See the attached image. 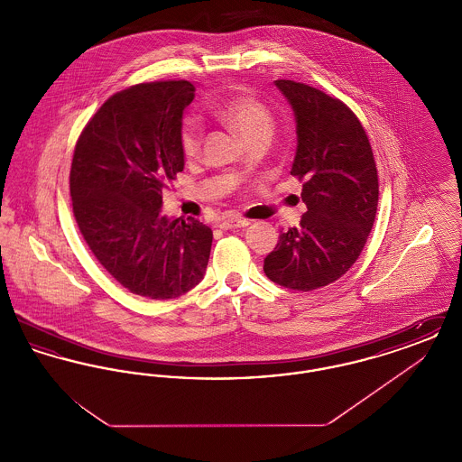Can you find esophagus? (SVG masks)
<instances>
[{
	"label": "esophagus",
	"instance_id": "1",
	"mask_svg": "<svg viewBox=\"0 0 462 462\" xmlns=\"http://www.w3.org/2000/svg\"><path fill=\"white\" fill-rule=\"evenodd\" d=\"M251 221L245 218H239V217H228L220 221V228L223 230H230V228H241V226H247Z\"/></svg>",
	"mask_w": 462,
	"mask_h": 462
}]
</instances>
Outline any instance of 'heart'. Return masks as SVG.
<instances>
[{"label": "heart", "mask_w": 462, "mask_h": 462, "mask_svg": "<svg viewBox=\"0 0 462 462\" xmlns=\"http://www.w3.org/2000/svg\"><path fill=\"white\" fill-rule=\"evenodd\" d=\"M213 114L223 125L241 134L245 142L268 138L273 133V116L262 100L253 95H236L221 102ZM204 128L198 117H187L180 130V149L187 159H194L200 152Z\"/></svg>", "instance_id": "1"}]
</instances>
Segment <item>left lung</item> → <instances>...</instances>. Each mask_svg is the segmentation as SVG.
I'll return each instance as SVG.
<instances>
[{
  "label": "left lung",
  "instance_id": "1",
  "mask_svg": "<svg viewBox=\"0 0 462 462\" xmlns=\"http://www.w3.org/2000/svg\"><path fill=\"white\" fill-rule=\"evenodd\" d=\"M275 87L294 110L291 175L303 181L307 213L279 236L263 270L279 286L313 291L343 277L360 256L377 211V170L367 133L346 104L291 79Z\"/></svg>",
  "mask_w": 462,
  "mask_h": 462
}]
</instances>
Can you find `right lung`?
Here are the masks:
<instances>
[{
  "instance_id": "1",
  "label": "right lung",
  "mask_w": 462,
  "mask_h": 462,
  "mask_svg": "<svg viewBox=\"0 0 462 462\" xmlns=\"http://www.w3.org/2000/svg\"><path fill=\"white\" fill-rule=\"evenodd\" d=\"M189 81L142 83L117 91L79 134L70 166L74 218L91 253L133 294L171 300L198 286L213 230L161 215L162 189L183 171Z\"/></svg>"
}]
</instances>
